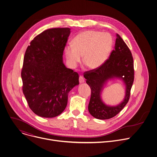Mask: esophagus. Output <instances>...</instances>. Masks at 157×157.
<instances>
[{"label": "esophagus", "instance_id": "1", "mask_svg": "<svg viewBox=\"0 0 157 157\" xmlns=\"http://www.w3.org/2000/svg\"><path fill=\"white\" fill-rule=\"evenodd\" d=\"M79 82H80V83H82V82H84L85 79H84V78H83L82 76H80L79 78Z\"/></svg>", "mask_w": 157, "mask_h": 157}]
</instances>
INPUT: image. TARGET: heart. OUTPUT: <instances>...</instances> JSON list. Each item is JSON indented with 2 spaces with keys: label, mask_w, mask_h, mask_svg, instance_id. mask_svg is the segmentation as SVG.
<instances>
[{
  "label": "heart",
  "mask_w": 157,
  "mask_h": 157,
  "mask_svg": "<svg viewBox=\"0 0 157 157\" xmlns=\"http://www.w3.org/2000/svg\"><path fill=\"white\" fill-rule=\"evenodd\" d=\"M113 42V36L108 33L94 30L82 32L72 40V45L65 47L66 59L73 67L82 56L83 64L90 69H97L107 60Z\"/></svg>",
  "instance_id": "heart-1"
}]
</instances>
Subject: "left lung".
<instances>
[{"label": "left lung", "mask_w": 157, "mask_h": 157, "mask_svg": "<svg viewBox=\"0 0 157 157\" xmlns=\"http://www.w3.org/2000/svg\"><path fill=\"white\" fill-rule=\"evenodd\" d=\"M115 49L109 58L98 68L86 71L84 77L90 86L91 96L88 105L89 113L98 119H109L116 116L127 104L134 79L133 60L131 52L126 43L117 34ZM114 78L122 79L126 85V95L123 101L116 106L105 105L100 95L108 80Z\"/></svg>", "instance_id": "1"}]
</instances>
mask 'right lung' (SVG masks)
<instances>
[{
	"label": "right lung",
	"instance_id": "obj_1",
	"mask_svg": "<svg viewBox=\"0 0 157 157\" xmlns=\"http://www.w3.org/2000/svg\"><path fill=\"white\" fill-rule=\"evenodd\" d=\"M70 33L69 28L44 30L26 50L21 73L22 90L29 107L38 116L52 118L61 114L69 92L79 84L78 74L63 61Z\"/></svg>",
	"mask_w": 157,
	"mask_h": 157
}]
</instances>
